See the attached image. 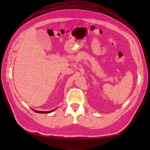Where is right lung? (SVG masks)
Instances as JSON below:
<instances>
[{
  "instance_id": "1",
  "label": "right lung",
  "mask_w": 150,
  "mask_h": 150,
  "mask_svg": "<svg viewBox=\"0 0 150 150\" xmlns=\"http://www.w3.org/2000/svg\"><path fill=\"white\" fill-rule=\"evenodd\" d=\"M33 110V109H32ZM35 112H36V113H51L52 112V111H53V110H52V111H37V110H33Z\"/></svg>"
}]
</instances>
